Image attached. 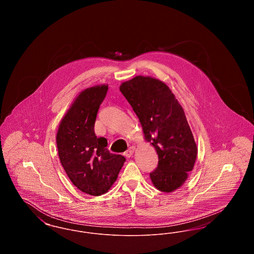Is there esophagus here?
Here are the masks:
<instances>
[{"label":"esophagus","mask_w":254,"mask_h":254,"mask_svg":"<svg viewBox=\"0 0 254 254\" xmlns=\"http://www.w3.org/2000/svg\"><path fill=\"white\" fill-rule=\"evenodd\" d=\"M134 150H135V147H134V146H130V147H128V149H127V151H125L124 155H125L126 157H131V156H132L133 152H134Z\"/></svg>","instance_id":"obj_1"}]
</instances>
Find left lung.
<instances>
[{
	"label": "left lung",
	"instance_id": "left-lung-1",
	"mask_svg": "<svg viewBox=\"0 0 254 254\" xmlns=\"http://www.w3.org/2000/svg\"><path fill=\"white\" fill-rule=\"evenodd\" d=\"M136 113L145 139L158 154V166L149 175L154 187L163 192L179 189L193 169L197 145L184 109L162 81L136 76L120 85Z\"/></svg>",
	"mask_w": 254,
	"mask_h": 254
}]
</instances>
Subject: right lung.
Masks as SVG:
<instances>
[{"instance_id": "obj_1", "label": "right lung", "mask_w": 254, "mask_h": 254, "mask_svg": "<svg viewBox=\"0 0 254 254\" xmlns=\"http://www.w3.org/2000/svg\"><path fill=\"white\" fill-rule=\"evenodd\" d=\"M108 85L83 90L62 119L56 136L61 164L73 185L85 193L100 196L117 180L126 158L112 154L108 141L97 138L94 125Z\"/></svg>"}]
</instances>
